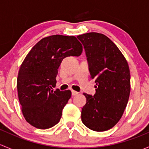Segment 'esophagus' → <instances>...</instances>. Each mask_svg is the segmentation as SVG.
I'll list each match as a JSON object with an SVG mask.
<instances>
[{
	"label": "esophagus",
	"mask_w": 149,
	"mask_h": 149,
	"mask_svg": "<svg viewBox=\"0 0 149 149\" xmlns=\"http://www.w3.org/2000/svg\"><path fill=\"white\" fill-rule=\"evenodd\" d=\"M71 92H72V95H73V96H76V95H77V94H79V92H77V91H74V90H72Z\"/></svg>",
	"instance_id": "obj_1"
}]
</instances>
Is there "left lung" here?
Masks as SVG:
<instances>
[{"instance_id":"8db88e82","label":"left lung","mask_w":149,"mask_h":149,"mask_svg":"<svg viewBox=\"0 0 149 149\" xmlns=\"http://www.w3.org/2000/svg\"><path fill=\"white\" fill-rule=\"evenodd\" d=\"M77 37L84 47L91 78L96 83L94 97L84 93L86 103L81 120L91 130L105 131L118 123L127 106L130 92L128 64L104 34L89 32Z\"/></svg>"}]
</instances>
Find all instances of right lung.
<instances>
[{
	"label": "right lung",
	"mask_w": 149,
	"mask_h": 149,
	"mask_svg": "<svg viewBox=\"0 0 149 149\" xmlns=\"http://www.w3.org/2000/svg\"><path fill=\"white\" fill-rule=\"evenodd\" d=\"M83 47L74 36H49L27 54L19 68L18 97L24 117L31 125L47 129L59 123L71 91L53 90L63 60L79 56Z\"/></svg>",
	"instance_id": "right-lung-1"
}]
</instances>
